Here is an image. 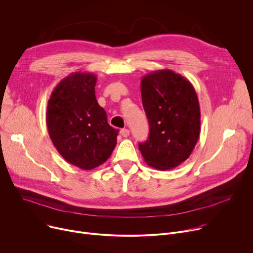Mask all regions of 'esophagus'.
I'll return each instance as SVG.
<instances>
[{"instance_id":"esophagus-1","label":"esophagus","mask_w":253,"mask_h":253,"mask_svg":"<svg viewBox=\"0 0 253 253\" xmlns=\"http://www.w3.org/2000/svg\"><path fill=\"white\" fill-rule=\"evenodd\" d=\"M120 133H121V135H122L123 137H128L129 134H130V131H129V129L124 128V129H121Z\"/></svg>"}]
</instances>
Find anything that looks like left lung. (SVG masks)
Wrapping results in <instances>:
<instances>
[{"mask_svg": "<svg viewBox=\"0 0 253 253\" xmlns=\"http://www.w3.org/2000/svg\"><path fill=\"white\" fill-rule=\"evenodd\" d=\"M142 105L149 124L148 139L139 143L145 163L157 170H171L186 161L200 133V108L189 80L172 70L142 77Z\"/></svg>", "mask_w": 253, "mask_h": 253, "instance_id": "left-lung-1", "label": "left lung"}]
</instances>
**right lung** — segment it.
<instances>
[{
  "mask_svg": "<svg viewBox=\"0 0 253 253\" xmlns=\"http://www.w3.org/2000/svg\"><path fill=\"white\" fill-rule=\"evenodd\" d=\"M96 79L91 73H71L58 83L46 108L48 135L56 149L82 170H92L111 157L119 132L97 104Z\"/></svg>",
  "mask_w": 253,
  "mask_h": 253,
  "instance_id": "obj_1",
  "label": "right lung"
}]
</instances>
